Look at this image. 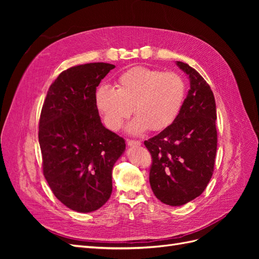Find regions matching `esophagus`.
<instances>
[{
	"instance_id": "1",
	"label": "esophagus",
	"mask_w": 259,
	"mask_h": 259,
	"mask_svg": "<svg viewBox=\"0 0 259 259\" xmlns=\"http://www.w3.org/2000/svg\"><path fill=\"white\" fill-rule=\"evenodd\" d=\"M127 145H128L130 147H136V146H140V145H142V142H140V140L128 139V140H127Z\"/></svg>"
}]
</instances>
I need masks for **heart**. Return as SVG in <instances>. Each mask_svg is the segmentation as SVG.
<instances>
[{
	"mask_svg": "<svg viewBox=\"0 0 259 259\" xmlns=\"http://www.w3.org/2000/svg\"><path fill=\"white\" fill-rule=\"evenodd\" d=\"M186 84L175 72L134 67L116 80V89L101 85L95 93V106L104 124L119 131L133 111L137 114L127 130L134 135L169 127L182 111Z\"/></svg>",
	"mask_w": 259,
	"mask_h": 259,
	"instance_id": "1",
	"label": "heart"
}]
</instances>
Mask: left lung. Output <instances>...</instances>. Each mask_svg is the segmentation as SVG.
<instances>
[{
  "mask_svg": "<svg viewBox=\"0 0 259 259\" xmlns=\"http://www.w3.org/2000/svg\"><path fill=\"white\" fill-rule=\"evenodd\" d=\"M189 76L190 90L177 120L145 140L151 154V189L161 202L179 206L205 190L214 171L217 150L216 104L209 85L197 70L177 61Z\"/></svg>",
  "mask_w": 259,
  "mask_h": 259,
  "instance_id": "left-lung-1",
  "label": "left lung"
}]
</instances>
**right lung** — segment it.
I'll list each match as a JSON object with an SVG mask.
<instances>
[{"mask_svg":"<svg viewBox=\"0 0 259 259\" xmlns=\"http://www.w3.org/2000/svg\"><path fill=\"white\" fill-rule=\"evenodd\" d=\"M115 66L91 62L62 71L44 100L38 123L43 174L62 204L80 213L103 206L112 192V168L125 140L106 128L96 88Z\"/></svg>","mask_w":259,"mask_h":259,"instance_id":"obj_1","label":"right lung"}]
</instances>
